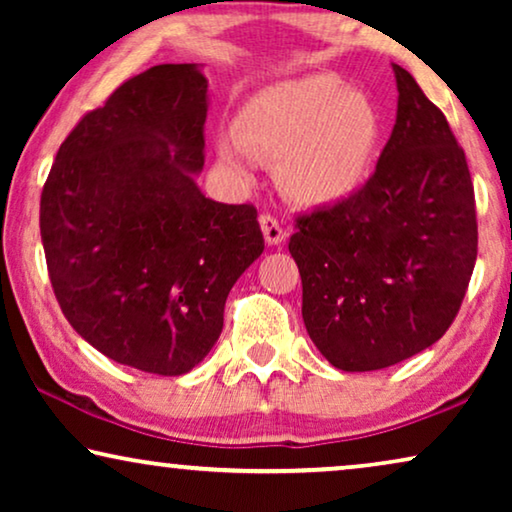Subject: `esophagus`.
Here are the masks:
<instances>
[{
    "label": "esophagus",
    "mask_w": 512,
    "mask_h": 512,
    "mask_svg": "<svg viewBox=\"0 0 512 512\" xmlns=\"http://www.w3.org/2000/svg\"><path fill=\"white\" fill-rule=\"evenodd\" d=\"M261 230H263L265 242H268L270 247H277V244H282L286 240V230L279 226V221L275 219V216L263 214L261 216Z\"/></svg>",
    "instance_id": "34e87169"
}]
</instances>
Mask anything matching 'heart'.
I'll return each mask as SVG.
<instances>
[{
	"instance_id": "obj_1",
	"label": "heart",
	"mask_w": 512,
	"mask_h": 512,
	"mask_svg": "<svg viewBox=\"0 0 512 512\" xmlns=\"http://www.w3.org/2000/svg\"><path fill=\"white\" fill-rule=\"evenodd\" d=\"M382 116L366 93L333 74L265 90L242 111L237 130L216 135V158L244 184L256 158H279V184L305 207L352 198L380 151Z\"/></svg>"
}]
</instances>
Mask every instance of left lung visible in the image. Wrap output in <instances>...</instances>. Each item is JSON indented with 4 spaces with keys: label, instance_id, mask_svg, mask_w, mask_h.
I'll list each match as a JSON object with an SVG mask.
<instances>
[{
    "label": "left lung",
    "instance_id": "obj_1",
    "mask_svg": "<svg viewBox=\"0 0 512 512\" xmlns=\"http://www.w3.org/2000/svg\"><path fill=\"white\" fill-rule=\"evenodd\" d=\"M396 125L361 191L300 216L289 251L328 363L389 368L443 338L478 256L471 172L447 118L394 65Z\"/></svg>",
    "mask_w": 512,
    "mask_h": 512
}]
</instances>
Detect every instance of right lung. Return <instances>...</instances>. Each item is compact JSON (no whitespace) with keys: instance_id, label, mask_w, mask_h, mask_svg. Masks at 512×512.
<instances>
[{"instance_id":"obj_1","label":"right lung","mask_w":512,"mask_h":512,"mask_svg":"<svg viewBox=\"0 0 512 512\" xmlns=\"http://www.w3.org/2000/svg\"><path fill=\"white\" fill-rule=\"evenodd\" d=\"M207 79L156 65L69 132L41 193V242L69 324L123 366L184 375L223 328L233 284L263 254L251 205L205 198Z\"/></svg>"}]
</instances>
